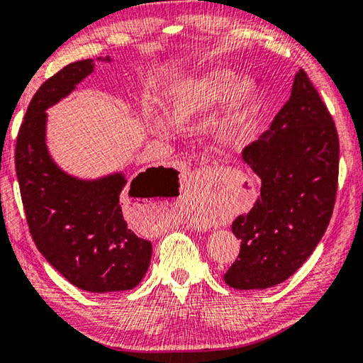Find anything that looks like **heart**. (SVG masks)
Segmentation results:
<instances>
[{"label": "heart", "mask_w": 363, "mask_h": 363, "mask_svg": "<svg viewBox=\"0 0 363 363\" xmlns=\"http://www.w3.org/2000/svg\"><path fill=\"white\" fill-rule=\"evenodd\" d=\"M231 106L226 121V138L241 142L252 132L257 122L259 89L252 79H236L230 69H213L202 77L184 81L169 91L164 99L166 117L171 125L189 127L208 113ZM151 128L158 133L169 132V125L160 116L150 117ZM218 212L215 216H221ZM212 220L210 216L200 218Z\"/></svg>", "instance_id": "obj_1"}]
</instances>
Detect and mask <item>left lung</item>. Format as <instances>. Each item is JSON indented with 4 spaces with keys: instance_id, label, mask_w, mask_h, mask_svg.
<instances>
[{
    "instance_id": "8db88e82",
    "label": "left lung",
    "mask_w": 363,
    "mask_h": 363,
    "mask_svg": "<svg viewBox=\"0 0 363 363\" xmlns=\"http://www.w3.org/2000/svg\"><path fill=\"white\" fill-rule=\"evenodd\" d=\"M242 160L261 179V196L231 225L241 250L223 279L238 290H264L285 282L311 256L337 192V130L303 69L290 99Z\"/></svg>"
}]
</instances>
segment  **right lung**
I'll list each match as a JSON object with an SVG mask.
<instances>
[{
    "label": "right lung",
    "mask_w": 363,
    "mask_h": 363,
    "mask_svg": "<svg viewBox=\"0 0 363 363\" xmlns=\"http://www.w3.org/2000/svg\"><path fill=\"white\" fill-rule=\"evenodd\" d=\"M93 72L91 58L74 62L40 86L19 128L14 161L37 250L69 284L93 294H107L137 286L151 261V242L128 228L123 203L128 197L151 196L156 187L177 176V171L150 167L127 184L123 172L78 179L57 166L45 142V111Z\"/></svg>",
    "instance_id": "1"
}]
</instances>
